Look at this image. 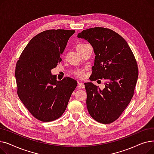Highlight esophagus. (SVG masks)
<instances>
[{
  "instance_id": "esophagus-1",
  "label": "esophagus",
  "mask_w": 154,
  "mask_h": 154,
  "mask_svg": "<svg viewBox=\"0 0 154 154\" xmlns=\"http://www.w3.org/2000/svg\"><path fill=\"white\" fill-rule=\"evenodd\" d=\"M85 85L83 83H78V88H84Z\"/></svg>"
}]
</instances>
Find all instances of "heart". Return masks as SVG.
<instances>
[{
    "mask_svg": "<svg viewBox=\"0 0 154 154\" xmlns=\"http://www.w3.org/2000/svg\"><path fill=\"white\" fill-rule=\"evenodd\" d=\"M74 75L78 78L82 79L84 77V71L83 70H77L74 72Z\"/></svg>",
    "mask_w": 154,
    "mask_h": 154,
    "instance_id": "b5f03b06",
    "label": "heart"
}]
</instances>
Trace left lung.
I'll return each instance as SVG.
<instances>
[{
    "instance_id": "8db88e82",
    "label": "left lung",
    "mask_w": 154,
    "mask_h": 154,
    "mask_svg": "<svg viewBox=\"0 0 154 154\" xmlns=\"http://www.w3.org/2000/svg\"><path fill=\"white\" fill-rule=\"evenodd\" d=\"M77 37L87 40L95 54L90 80H106L103 90L92 82L85 83L88 113L98 122L110 124L132 99L139 75L136 59L125 40L111 29H88Z\"/></svg>"
}]
</instances>
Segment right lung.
I'll list each match as a JSON object with an SVG mask.
<instances>
[{
	"label": "right lung",
	"mask_w": 154,
	"mask_h": 154,
	"mask_svg": "<svg viewBox=\"0 0 154 154\" xmlns=\"http://www.w3.org/2000/svg\"><path fill=\"white\" fill-rule=\"evenodd\" d=\"M75 30L52 29L32 38L22 52L15 76L20 100L35 119L44 122L59 119L66 110L77 87L75 80L66 77L57 81L51 70Z\"/></svg>",
	"instance_id": "add662e5"
}]
</instances>
